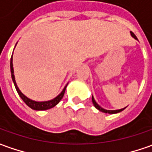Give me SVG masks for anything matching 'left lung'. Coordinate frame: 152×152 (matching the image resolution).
I'll return each instance as SVG.
<instances>
[{"instance_id":"obj_1","label":"left lung","mask_w":152,"mask_h":152,"mask_svg":"<svg viewBox=\"0 0 152 152\" xmlns=\"http://www.w3.org/2000/svg\"><path fill=\"white\" fill-rule=\"evenodd\" d=\"M131 36L134 37V39H136V40H138V38L136 37V36L131 31ZM92 101H93V104H94V105L95 106L96 109H98L99 110H100V111H102V112H104V113H109V114H115V113H118V112H121L122 110H123L125 109V108H123V109H121V110H104L103 109L102 107H100L97 103H96V101L94 100V97H92Z\"/></svg>"}]
</instances>
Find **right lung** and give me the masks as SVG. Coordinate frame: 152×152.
Segmentation results:
<instances>
[{
  "label": "right lung",
  "mask_w": 152,
  "mask_h": 152,
  "mask_svg": "<svg viewBox=\"0 0 152 152\" xmlns=\"http://www.w3.org/2000/svg\"><path fill=\"white\" fill-rule=\"evenodd\" d=\"M10 68H11V75H12V82L14 83V86L16 88L17 92L18 94V95L20 96V98L23 100V102L25 103L29 107H30L31 109L36 110H44L51 109L53 107H54L56 104H58L59 101L62 99V98L64 97V92H65V89L67 85L64 87V88L63 89V91L61 92V94L59 95H58L56 98H54L53 99L49 100V101H44V102H37V101H34V100H31L29 98H27L25 95H23V94L21 93V91L18 89V86H17L16 82H15V77L13 75V67H12V55L11 58V63H10Z\"/></svg>",
  "instance_id": "1"
}]
</instances>
